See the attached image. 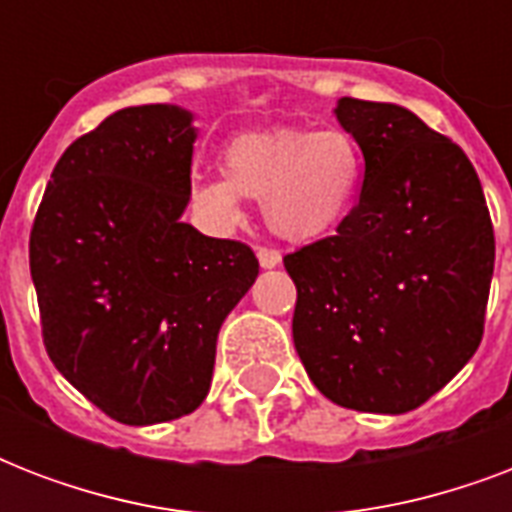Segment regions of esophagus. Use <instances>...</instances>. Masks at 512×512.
Here are the masks:
<instances>
[{"label":"esophagus","mask_w":512,"mask_h":512,"mask_svg":"<svg viewBox=\"0 0 512 512\" xmlns=\"http://www.w3.org/2000/svg\"><path fill=\"white\" fill-rule=\"evenodd\" d=\"M257 260H260V265H263V268H276V265H281L279 252H276V249H268V247L257 249Z\"/></svg>","instance_id":"obj_1"}]
</instances>
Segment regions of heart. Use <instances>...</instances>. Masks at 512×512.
<instances>
[{
	"label": "heart",
	"instance_id": "heart-1",
	"mask_svg": "<svg viewBox=\"0 0 512 512\" xmlns=\"http://www.w3.org/2000/svg\"><path fill=\"white\" fill-rule=\"evenodd\" d=\"M223 175L193 180L191 204L209 225L241 223V199L263 204L279 239L311 244L335 233L358 199L364 159L345 130L244 132L223 151Z\"/></svg>",
	"mask_w": 512,
	"mask_h": 512
}]
</instances>
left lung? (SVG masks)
I'll return each mask as SVG.
<instances>
[{"mask_svg":"<svg viewBox=\"0 0 512 512\" xmlns=\"http://www.w3.org/2000/svg\"><path fill=\"white\" fill-rule=\"evenodd\" d=\"M364 183L335 236L284 257L297 356L356 412L404 414L468 364L484 337L494 228L457 143L396 103L340 98Z\"/></svg>","mask_w":512,"mask_h":512,"instance_id":"8db88e82","label":"left lung"}]
</instances>
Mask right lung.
Returning <instances> with one entry per match:
<instances>
[{"mask_svg": "<svg viewBox=\"0 0 512 512\" xmlns=\"http://www.w3.org/2000/svg\"><path fill=\"white\" fill-rule=\"evenodd\" d=\"M193 114L116 111L66 148L28 244L44 348L82 396L124 425L199 409L217 332L255 284V252L183 223Z\"/></svg>", "mask_w": 512, "mask_h": 512, "instance_id": "1", "label": "right lung"}]
</instances>
